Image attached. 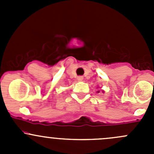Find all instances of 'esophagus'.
Here are the masks:
<instances>
[{"instance_id":"obj_1","label":"esophagus","mask_w":154,"mask_h":154,"mask_svg":"<svg viewBox=\"0 0 154 154\" xmlns=\"http://www.w3.org/2000/svg\"><path fill=\"white\" fill-rule=\"evenodd\" d=\"M77 79V80H78V81H82V80H83V77H82V76H78Z\"/></svg>"}]
</instances>
